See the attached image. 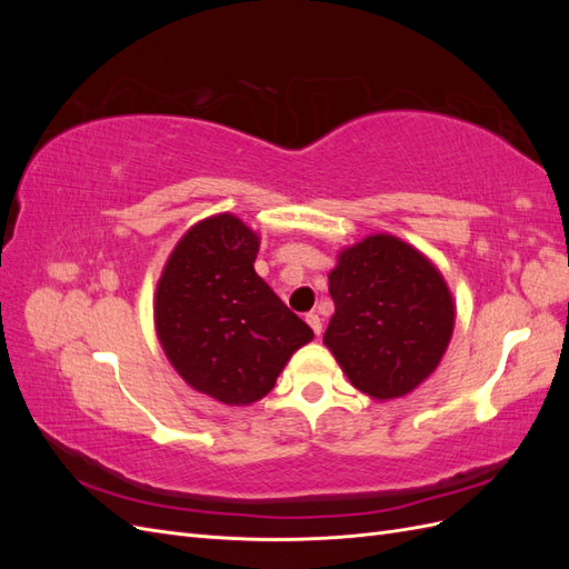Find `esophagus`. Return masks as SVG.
<instances>
[{
    "mask_svg": "<svg viewBox=\"0 0 569 569\" xmlns=\"http://www.w3.org/2000/svg\"><path fill=\"white\" fill-rule=\"evenodd\" d=\"M306 322L311 325V330L320 337V332H322V320H320V316H316V313H308V316H306Z\"/></svg>",
    "mask_w": 569,
    "mask_h": 569,
    "instance_id": "esophagus-1",
    "label": "esophagus"
}]
</instances>
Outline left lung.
<instances>
[{"label": "left lung", "mask_w": 569, "mask_h": 569, "mask_svg": "<svg viewBox=\"0 0 569 569\" xmlns=\"http://www.w3.org/2000/svg\"><path fill=\"white\" fill-rule=\"evenodd\" d=\"M330 295L335 316L325 347L375 401L410 393L441 363L456 303L441 272L416 247L393 234H370L339 251Z\"/></svg>", "instance_id": "8db88e82"}]
</instances>
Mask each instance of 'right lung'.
Segmentation results:
<instances>
[{"label":"right lung","instance_id":"1","mask_svg":"<svg viewBox=\"0 0 569 569\" xmlns=\"http://www.w3.org/2000/svg\"><path fill=\"white\" fill-rule=\"evenodd\" d=\"M258 234L232 213L189 228L157 284L153 320L182 380L228 406L274 387L313 330L258 278Z\"/></svg>","mask_w":569,"mask_h":569}]
</instances>
